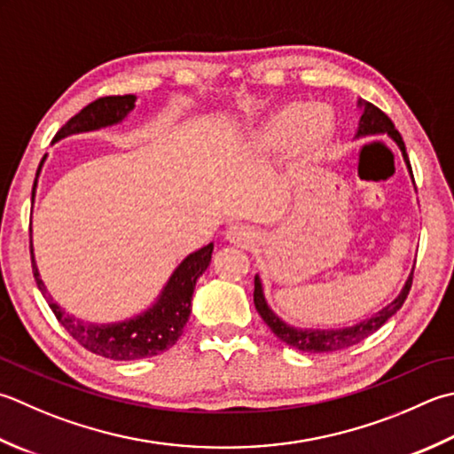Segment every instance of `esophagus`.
I'll return each mask as SVG.
<instances>
[{
    "label": "esophagus",
    "instance_id": "34e87169",
    "mask_svg": "<svg viewBox=\"0 0 454 454\" xmlns=\"http://www.w3.org/2000/svg\"><path fill=\"white\" fill-rule=\"evenodd\" d=\"M226 238H228L230 244L246 247V246H250L254 239H255V232H254L250 226H246V224H232V226L226 230Z\"/></svg>",
    "mask_w": 454,
    "mask_h": 454
}]
</instances>
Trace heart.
Here are the masks:
<instances>
[{
    "instance_id": "heart-1",
    "label": "heart",
    "mask_w": 454,
    "mask_h": 454,
    "mask_svg": "<svg viewBox=\"0 0 454 454\" xmlns=\"http://www.w3.org/2000/svg\"><path fill=\"white\" fill-rule=\"evenodd\" d=\"M334 123L325 108L289 104L265 120L254 133L252 145L262 151H278L295 141L305 155H313L333 136Z\"/></svg>"
}]
</instances>
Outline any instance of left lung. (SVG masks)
Instances as JSON below:
<instances>
[{"label":"left lung","mask_w":454,"mask_h":454,"mask_svg":"<svg viewBox=\"0 0 454 454\" xmlns=\"http://www.w3.org/2000/svg\"><path fill=\"white\" fill-rule=\"evenodd\" d=\"M358 106L360 108H364V112L360 118L356 137L381 136V133H386V136L392 137L397 144V147L402 149L405 163H407V167H410V173H411V165H410V159H407L405 144H403L402 136H399V131L395 129L394 121L389 120L380 108H376L374 104L358 100ZM411 283H413V271L410 278H407L402 293H399V295L387 307L378 310L376 315H372L370 318H366V321H362L354 326L336 328V331H321V328H297V326H289L287 323H283L281 318L270 309L268 301H265V297H263L260 275H255V279H254V305L257 309V313H260V317L263 318V323L271 328V333L278 336L279 340H283L301 352L326 354V352H339L344 348H350V346L362 342L364 339H368L370 334H374L380 326H384L387 318H392L405 303L407 295H410Z\"/></svg>","instance_id":"left-lung-1"}]
</instances>
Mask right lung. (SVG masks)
I'll list each match as a JSON object with an SVG mask.
<instances>
[{"label": "right lung", "mask_w": 454, "mask_h": 454, "mask_svg": "<svg viewBox=\"0 0 454 454\" xmlns=\"http://www.w3.org/2000/svg\"><path fill=\"white\" fill-rule=\"evenodd\" d=\"M133 106H136V96L133 94L98 98V100L88 104L86 108L80 110L74 118H70L65 126L57 131L55 141L67 136H73V133L92 131L120 123L133 110ZM35 184H37V179H35ZM212 250H215V244H208L200 247V250L192 252L191 255H186L179 268H176L171 278H168L167 286L163 287L161 295H159L153 307H149L137 317L128 318V321L110 325H92L80 321V318L67 315L65 310L52 301L41 279L37 263H35L33 244L31 265L37 287L43 293V297L47 299L51 310L59 318V323L65 326V331L73 336L80 346H84L86 350L98 354V356L110 360H139L157 356V354L168 350L176 340H179L183 328L191 315L194 286H197L200 275L207 271Z\"/></svg>", "instance_id": "add662e5"}]
</instances>
